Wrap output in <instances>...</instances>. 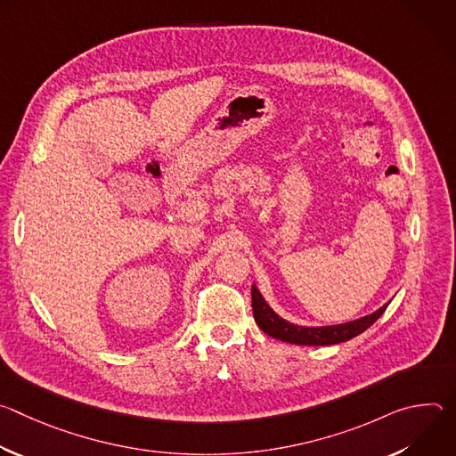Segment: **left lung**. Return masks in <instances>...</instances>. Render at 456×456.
Masks as SVG:
<instances>
[{"label": "left lung", "mask_w": 456, "mask_h": 456, "mask_svg": "<svg viewBox=\"0 0 456 456\" xmlns=\"http://www.w3.org/2000/svg\"><path fill=\"white\" fill-rule=\"evenodd\" d=\"M250 296H252V314L259 329L274 339H280L290 345H305V346H324V345H338V343L350 341L352 338L370 329L389 305L387 301L375 312L354 321L341 322V324H329V327H303V324L290 322L283 319L278 312H274L256 285H252Z\"/></svg>", "instance_id": "obj_1"}]
</instances>
